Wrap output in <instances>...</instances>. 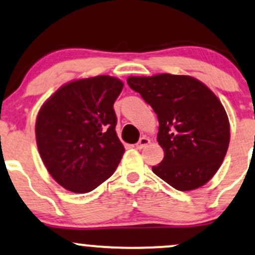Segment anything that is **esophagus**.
Masks as SVG:
<instances>
[{"label":"esophagus","mask_w":255,"mask_h":255,"mask_svg":"<svg viewBox=\"0 0 255 255\" xmlns=\"http://www.w3.org/2000/svg\"><path fill=\"white\" fill-rule=\"evenodd\" d=\"M149 143H150V139L148 138V137H142V138H139V141L136 143V148L137 149H143V148L147 147Z\"/></svg>","instance_id":"obj_1"}]
</instances>
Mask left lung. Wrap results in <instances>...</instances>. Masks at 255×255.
Returning a JSON list of instances; mask_svg holds the SVG:
<instances>
[{
	"mask_svg": "<svg viewBox=\"0 0 255 255\" xmlns=\"http://www.w3.org/2000/svg\"><path fill=\"white\" fill-rule=\"evenodd\" d=\"M158 116L164 159L153 172L181 191L202 187L218 171L230 142V124L218 97L190 76L128 77Z\"/></svg>",
	"mask_w": 255,
	"mask_h": 255,
	"instance_id": "obj_1",
	"label": "left lung"
}]
</instances>
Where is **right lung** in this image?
Listing matches in <instances>:
<instances>
[{
    "instance_id": "obj_1",
    "label": "right lung",
    "mask_w": 255,
    "mask_h": 255,
    "mask_svg": "<svg viewBox=\"0 0 255 255\" xmlns=\"http://www.w3.org/2000/svg\"><path fill=\"white\" fill-rule=\"evenodd\" d=\"M123 82L111 76L62 85L43 104L36 141L54 179L73 193H89L110 178L125 148L116 132L113 105Z\"/></svg>"
}]
</instances>
